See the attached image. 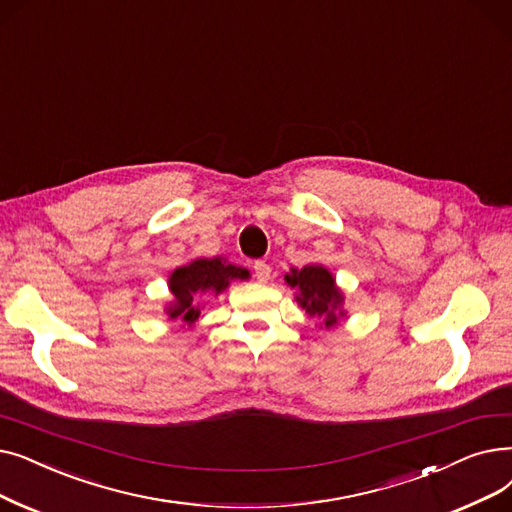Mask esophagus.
I'll use <instances>...</instances> for the list:
<instances>
[{
    "label": "esophagus",
    "mask_w": 512,
    "mask_h": 512,
    "mask_svg": "<svg viewBox=\"0 0 512 512\" xmlns=\"http://www.w3.org/2000/svg\"><path fill=\"white\" fill-rule=\"evenodd\" d=\"M253 270H255V278L259 280V282H268L270 280V274H272V268L265 261H255V265H253Z\"/></svg>",
    "instance_id": "esophagus-1"
}]
</instances>
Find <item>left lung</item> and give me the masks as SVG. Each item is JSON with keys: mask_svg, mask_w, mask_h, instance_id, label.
<instances>
[{"mask_svg": "<svg viewBox=\"0 0 512 512\" xmlns=\"http://www.w3.org/2000/svg\"><path fill=\"white\" fill-rule=\"evenodd\" d=\"M286 282L301 293L297 301L311 318H322L326 326L337 324L343 295L322 265H305L303 270H293L291 276H286Z\"/></svg>", "mask_w": 512, "mask_h": 512, "instance_id": "obj_1", "label": "left lung"}]
</instances>
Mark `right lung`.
<instances>
[{"label":"right lung","instance_id":"obj_1","mask_svg":"<svg viewBox=\"0 0 512 512\" xmlns=\"http://www.w3.org/2000/svg\"><path fill=\"white\" fill-rule=\"evenodd\" d=\"M236 278H249V272L219 257L196 259L184 268H177L169 278V288L175 297V305L169 307V316L192 324L198 318V307L192 303L194 297L205 291H213L217 295Z\"/></svg>","mask_w":512,"mask_h":512}]
</instances>
